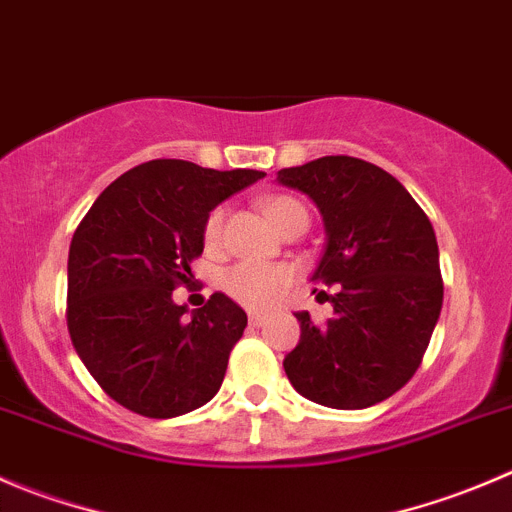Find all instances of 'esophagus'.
Returning <instances> with one entry per match:
<instances>
[{
	"mask_svg": "<svg viewBox=\"0 0 512 512\" xmlns=\"http://www.w3.org/2000/svg\"><path fill=\"white\" fill-rule=\"evenodd\" d=\"M267 317H270L267 312H250V322H252V325H257V327L265 325Z\"/></svg>",
	"mask_w": 512,
	"mask_h": 512,
	"instance_id": "esophagus-1",
	"label": "esophagus"
}]
</instances>
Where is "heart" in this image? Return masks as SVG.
<instances>
[{
    "label": "heart",
    "instance_id": "1",
    "mask_svg": "<svg viewBox=\"0 0 512 512\" xmlns=\"http://www.w3.org/2000/svg\"><path fill=\"white\" fill-rule=\"evenodd\" d=\"M297 212L307 215L305 207L292 200V197H272V200L265 202V215L270 217L275 227H280L287 217L297 215ZM222 230H225V207H217L205 222L207 245H217L222 240ZM292 280H295L292 267L275 265V262L245 260L225 272V290L247 307H272L285 297Z\"/></svg>",
    "mask_w": 512,
    "mask_h": 512
}]
</instances>
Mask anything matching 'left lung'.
<instances>
[{"label":"left lung","mask_w":512,"mask_h":512,"mask_svg":"<svg viewBox=\"0 0 512 512\" xmlns=\"http://www.w3.org/2000/svg\"><path fill=\"white\" fill-rule=\"evenodd\" d=\"M310 197L325 222L312 280L337 285L335 315L315 325L295 312L300 342L285 372L302 398L360 410L388 400L415 375L443 307L435 230L410 192L377 165L330 155L277 172Z\"/></svg>","instance_id":"1"}]
</instances>
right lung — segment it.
Returning <instances> with one entry per match:
<instances>
[{
	"label": "right lung",
	"mask_w": 512,
	"mask_h": 512,
	"mask_svg": "<svg viewBox=\"0 0 512 512\" xmlns=\"http://www.w3.org/2000/svg\"><path fill=\"white\" fill-rule=\"evenodd\" d=\"M262 177L152 160L117 177L79 222L67 262L69 337L99 388L132 413L177 418L220 390L245 310L215 292L187 315L172 290L192 277L210 212Z\"/></svg>",
	"instance_id": "obj_1"
}]
</instances>
